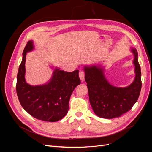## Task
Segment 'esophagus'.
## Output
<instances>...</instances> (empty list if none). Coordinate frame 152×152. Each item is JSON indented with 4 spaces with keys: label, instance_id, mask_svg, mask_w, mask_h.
Segmentation results:
<instances>
[{
    "label": "esophagus",
    "instance_id": "esophagus-1",
    "mask_svg": "<svg viewBox=\"0 0 152 152\" xmlns=\"http://www.w3.org/2000/svg\"><path fill=\"white\" fill-rule=\"evenodd\" d=\"M84 77H85L84 72L80 71V72H79V78H80V79L81 80L82 82H83V81L84 80Z\"/></svg>",
    "mask_w": 152,
    "mask_h": 152
}]
</instances>
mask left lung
<instances>
[{"instance_id": "1", "label": "left lung", "mask_w": 152, "mask_h": 152, "mask_svg": "<svg viewBox=\"0 0 152 152\" xmlns=\"http://www.w3.org/2000/svg\"><path fill=\"white\" fill-rule=\"evenodd\" d=\"M134 55L135 77L125 87L112 85L104 76L102 65H85V80L91 105L94 113L101 118L118 117L130 110L139 98L141 89V73L137 50L131 48Z\"/></svg>"}]
</instances>
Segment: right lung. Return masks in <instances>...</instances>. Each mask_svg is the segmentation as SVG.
Segmentation results:
<instances>
[{"instance_id": "right-lung-1", "label": "right lung", "mask_w": 152, "mask_h": 152, "mask_svg": "<svg viewBox=\"0 0 152 152\" xmlns=\"http://www.w3.org/2000/svg\"><path fill=\"white\" fill-rule=\"evenodd\" d=\"M34 49L33 40L28 41L23 52L17 75L18 98L22 107L32 117L44 121L56 122L66 115L72 92L80 84L79 70L68 72L51 66L53 75L48 82L31 86L25 80V61L27 53Z\"/></svg>"}]
</instances>
